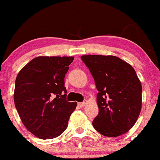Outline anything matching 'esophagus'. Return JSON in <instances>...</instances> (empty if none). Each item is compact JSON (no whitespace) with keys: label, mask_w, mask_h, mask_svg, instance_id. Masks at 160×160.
Listing matches in <instances>:
<instances>
[{"label":"esophagus","mask_w":160,"mask_h":160,"mask_svg":"<svg viewBox=\"0 0 160 160\" xmlns=\"http://www.w3.org/2000/svg\"><path fill=\"white\" fill-rule=\"evenodd\" d=\"M78 106L80 107V108H82L85 106V102H78Z\"/></svg>","instance_id":"34e87169"}]
</instances>
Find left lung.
<instances>
[{"mask_svg":"<svg viewBox=\"0 0 160 160\" xmlns=\"http://www.w3.org/2000/svg\"><path fill=\"white\" fill-rule=\"evenodd\" d=\"M88 67L99 92V113L94 128L107 137H117L134 126L141 113L142 86L134 68L116 56L81 57Z\"/></svg>","mask_w":160,"mask_h":160,"instance_id":"left-lung-1","label":"left lung"}]
</instances>
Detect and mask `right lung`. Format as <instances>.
Instances as JSON below:
<instances>
[{
  "label": "right lung",
  "mask_w": 160,
  "mask_h": 160,
  "mask_svg": "<svg viewBox=\"0 0 160 160\" xmlns=\"http://www.w3.org/2000/svg\"><path fill=\"white\" fill-rule=\"evenodd\" d=\"M73 57L40 56L19 72L14 100L26 128L41 139L60 135L77 106L66 100L65 76Z\"/></svg>",
  "instance_id": "1"
}]
</instances>
